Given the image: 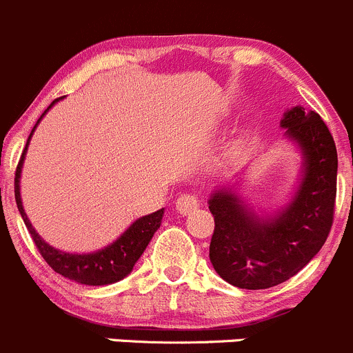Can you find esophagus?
I'll use <instances>...</instances> for the list:
<instances>
[{
  "instance_id": "34e87169",
  "label": "esophagus",
  "mask_w": 353,
  "mask_h": 353,
  "mask_svg": "<svg viewBox=\"0 0 353 353\" xmlns=\"http://www.w3.org/2000/svg\"><path fill=\"white\" fill-rule=\"evenodd\" d=\"M198 205V198L194 196V194H181L176 201L177 212L183 213V215H188V213H191L193 210H196Z\"/></svg>"
}]
</instances>
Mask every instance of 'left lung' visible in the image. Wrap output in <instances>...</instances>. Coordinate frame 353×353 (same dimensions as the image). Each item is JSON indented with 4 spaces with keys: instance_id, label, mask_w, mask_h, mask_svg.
<instances>
[{
    "instance_id": "left-lung-1",
    "label": "left lung",
    "mask_w": 353,
    "mask_h": 353,
    "mask_svg": "<svg viewBox=\"0 0 353 353\" xmlns=\"http://www.w3.org/2000/svg\"><path fill=\"white\" fill-rule=\"evenodd\" d=\"M285 138L301 152L299 184L290 201L273 213H258L236 184L210 194L215 219L210 261L230 285L259 290L301 272L319 252L333 223L338 155L328 126L314 110L287 109L280 121Z\"/></svg>"
}]
</instances>
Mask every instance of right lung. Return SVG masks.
I'll list each match as a JSON object with an SVG mask.
<instances>
[{
    "instance_id": "right-lung-1",
    "label": "right lung",
    "mask_w": 353,
    "mask_h": 353,
    "mask_svg": "<svg viewBox=\"0 0 353 353\" xmlns=\"http://www.w3.org/2000/svg\"><path fill=\"white\" fill-rule=\"evenodd\" d=\"M59 97L56 101H52V104L42 112V116L39 117V121L35 123L34 130H32L30 137H28L27 145H25V150L20 159L19 167H17L15 172V199L17 206H19V212L22 215L25 225H27L28 232H30L32 239H34L35 245H37L39 252L42 254V258L46 259L49 266L54 270L56 273L63 275L68 280H74L77 283L81 285H109V283H116L119 280H123L124 276L130 275L133 272V266L137 265V261L140 259V256L143 254V251L147 249L148 243L152 241L157 229L162 223L163 216V208L157 210V212L150 213V215L140 216L138 220H134L119 237H117L114 243H110L105 248L99 249L94 252H68L61 251V249L52 248L51 244L46 243L41 236L37 234V230L32 227L30 220H28L27 213L23 210L22 196H20V177H22V167L25 155H27L28 143H30V138L34 134L35 128L41 123L42 117L48 114V110L59 102Z\"/></svg>"
}]
</instances>
